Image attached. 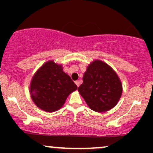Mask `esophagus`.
Returning <instances> with one entry per match:
<instances>
[{"label": "esophagus", "instance_id": "34e87169", "mask_svg": "<svg viewBox=\"0 0 153 153\" xmlns=\"http://www.w3.org/2000/svg\"><path fill=\"white\" fill-rule=\"evenodd\" d=\"M75 84L77 85V86L79 87V85H80V80H76V81H75Z\"/></svg>", "mask_w": 153, "mask_h": 153}]
</instances>
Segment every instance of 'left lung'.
Here are the masks:
<instances>
[{
  "mask_svg": "<svg viewBox=\"0 0 153 153\" xmlns=\"http://www.w3.org/2000/svg\"><path fill=\"white\" fill-rule=\"evenodd\" d=\"M82 81L78 91L94 111L111 109L122 96V84L118 75L111 67L99 59L88 65Z\"/></svg>",
  "mask_w": 153,
  "mask_h": 153,
  "instance_id": "1",
  "label": "left lung"
}]
</instances>
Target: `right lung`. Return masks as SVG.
<instances>
[{
    "mask_svg": "<svg viewBox=\"0 0 153 153\" xmlns=\"http://www.w3.org/2000/svg\"><path fill=\"white\" fill-rule=\"evenodd\" d=\"M78 88L62 65L47 61L34 73L30 83L31 98L36 106L47 112L62 108L67 98Z\"/></svg>",
    "mask_w": 153,
    "mask_h": 153,
    "instance_id": "obj_1",
    "label": "right lung"
}]
</instances>
